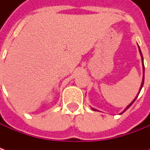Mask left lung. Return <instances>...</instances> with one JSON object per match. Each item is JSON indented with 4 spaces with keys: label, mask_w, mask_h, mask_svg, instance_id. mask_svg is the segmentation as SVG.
Listing matches in <instances>:
<instances>
[{
    "label": "left lung",
    "mask_w": 150,
    "mask_h": 150,
    "mask_svg": "<svg viewBox=\"0 0 150 150\" xmlns=\"http://www.w3.org/2000/svg\"><path fill=\"white\" fill-rule=\"evenodd\" d=\"M139 53H140V55H141L142 62H143V70H144V77H143V81H142L141 87H140V89H139V93H140V91H141L142 88H143V85H144V58H143V55H142L141 50H140V48H139ZM139 94L137 95V97H136V98H134V100H133V101H132V102H131V103H130V104H129V105H128V107H127V108H126L124 109V112H121V113H123V112H125V111H126V110H127V109H128V108H129V107L131 106V105H132V104H133L134 103V101H135L136 98H138V96H139ZM92 109H93V110H94V111H97L96 109H94V108H92Z\"/></svg>",
    "instance_id": "8db88e82"
}]
</instances>
